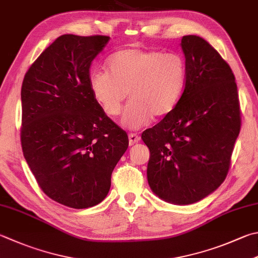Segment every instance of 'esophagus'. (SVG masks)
I'll list each match as a JSON object with an SVG mask.
<instances>
[{"instance_id": "34e87169", "label": "esophagus", "mask_w": 258, "mask_h": 258, "mask_svg": "<svg viewBox=\"0 0 258 258\" xmlns=\"http://www.w3.org/2000/svg\"><path fill=\"white\" fill-rule=\"evenodd\" d=\"M140 142V137L137 134H129V145L133 146Z\"/></svg>"}]
</instances>
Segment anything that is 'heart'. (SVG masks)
Instances as JSON below:
<instances>
[{
	"label": "heart",
	"mask_w": 258,
	"mask_h": 258,
	"mask_svg": "<svg viewBox=\"0 0 258 258\" xmlns=\"http://www.w3.org/2000/svg\"><path fill=\"white\" fill-rule=\"evenodd\" d=\"M108 66L110 73L90 74L92 95L106 115L116 116L129 93L122 121L131 129L166 116L182 98L186 66L177 53L130 47L114 52Z\"/></svg>",
	"instance_id": "b5f03b06"
}]
</instances>
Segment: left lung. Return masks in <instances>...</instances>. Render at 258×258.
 I'll return each mask as SVG.
<instances>
[{"instance_id":"8db88e82","label":"left lung","mask_w":258,"mask_h":258,"mask_svg":"<svg viewBox=\"0 0 258 258\" xmlns=\"http://www.w3.org/2000/svg\"><path fill=\"white\" fill-rule=\"evenodd\" d=\"M186 82L182 98L142 138L150 152L147 178L160 199L175 205L202 200L229 172L241 118L235 75L215 48L184 36Z\"/></svg>"}]
</instances>
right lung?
I'll list each match as a JSON object with an SVG mask.
<instances>
[{
	"instance_id": "obj_1",
	"label": "right lung",
	"mask_w": 258,
	"mask_h": 258,
	"mask_svg": "<svg viewBox=\"0 0 258 258\" xmlns=\"http://www.w3.org/2000/svg\"><path fill=\"white\" fill-rule=\"evenodd\" d=\"M109 40L100 35L58 37L22 82L23 156L42 192L74 209L104 200L129 144L90 89L92 61Z\"/></svg>"
}]
</instances>
